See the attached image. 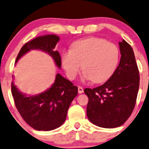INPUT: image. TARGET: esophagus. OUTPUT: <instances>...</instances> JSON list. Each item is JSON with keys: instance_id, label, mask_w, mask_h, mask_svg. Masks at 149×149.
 <instances>
[{"instance_id": "1", "label": "esophagus", "mask_w": 149, "mask_h": 149, "mask_svg": "<svg viewBox=\"0 0 149 149\" xmlns=\"http://www.w3.org/2000/svg\"><path fill=\"white\" fill-rule=\"evenodd\" d=\"M78 93H82L84 92V89L81 86H78Z\"/></svg>"}]
</instances>
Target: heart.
Returning a JSON list of instances; mask_svg holds the SVG:
<instances>
[{
    "label": "heart",
    "instance_id": "b5f03b06",
    "mask_svg": "<svg viewBox=\"0 0 149 149\" xmlns=\"http://www.w3.org/2000/svg\"><path fill=\"white\" fill-rule=\"evenodd\" d=\"M118 61L119 51L116 45L95 37L76 41L71 51H66L62 56V64L69 79L76 78L82 67L84 80H92L94 83L110 78Z\"/></svg>",
    "mask_w": 149,
    "mask_h": 149
}]
</instances>
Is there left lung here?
Wrapping results in <instances>:
<instances>
[{
    "mask_svg": "<svg viewBox=\"0 0 149 149\" xmlns=\"http://www.w3.org/2000/svg\"><path fill=\"white\" fill-rule=\"evenodd\" d=\"M119 65L102 85L86 88L88 97V119L97 127L112 129L123 125L132 113L140 85V75L132 47L125 40L119 42Z\"/></svg>",
    "mask_w": 149,
    "mask_h": 149,
    "instance_id": "8db88e82",
    "label": "left lung"
}]
</instances>
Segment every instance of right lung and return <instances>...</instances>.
Instances as JSON below:
<instances>
[{
    "mask_svg": "<svg viewBox=\"0 0 149 149\" xmlns=\"http://www.w3.org/2000/svg\"><path fill=\"white\" fill-rule=\"evenodd\" d=\"M59 40L60 38L54 34L36 38L22 46L15 63L29 51L36 49L47 53L61 69V56L55 51ZM12 93L16 109L24 121L36 130L48 131L57 129L65 122L71 102L78 95V87L57 73L54 83L42 93L27 95L12 82Z\"/></svg>",
    "mask_w": 149,
    "mask_h": 149,
    "instance_id": "obj_1",
    "label": "right lung"
}]
</instances>
